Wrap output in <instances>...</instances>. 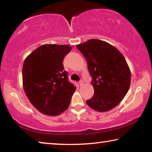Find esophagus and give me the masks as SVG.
Instances as JSON below:
<instances>
[{
	"label": "esophagus",
	"instance_id": "obj_1",
	"mask_svg": "<svg viewBox=\"0 0 152 152\" xmlns=\"http://www.w3.org/2000/svg\"><path fill=\"white\" fill-rule=\"evenodd\" d=\"M83 84H84L83 80H80V82H79V84H80V86H82Z\"/></svg>",
	"mask_w": 152,
	"mask_h": 152
}]
</instances>
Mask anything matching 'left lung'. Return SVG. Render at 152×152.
Returning <instances> with one entry per match:
<instances>
[{"instance_id": "left-lung-1", "label": "left lung", "mask_w": 152, "mask_h": 152, "mask_svg": "<svg viewBox=\"0 0 152 152\" xmlns=\"http://www.w3.org/2000/svg\"><path fill=\"white\" fill-rule=\"evenodd\" d=\"M76 48L86 58L94 90L86 104L99 112L111 110L129 88L131 72L124 56L114 46L99 39H90Z\"/></svg>"}]
</instances>
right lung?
Returning a JSON list of instances; mask_svg holds the SVG:
<instances>
[{
  "mask_svg": "<svg viewBox=\"0 0 152 152\" xmlns=\"http://www.w3.org/2000/svg\"><path fill=\"white\" fill-rule=\"evenodd\" d=\"M72 48L68 45H43L24 61L25 92L31 103L43 114L56 116L70 105L76 86L68 80L62 62Z\"/></svg>",
  "mask_w": 152,
  "mask_h": 152,
  "instance_id": "add662e5",
  "label": "right lung"
}]
</instances>
